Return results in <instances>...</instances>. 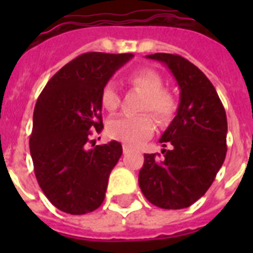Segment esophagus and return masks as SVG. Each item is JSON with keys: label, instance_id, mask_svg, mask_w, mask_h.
I'll use <instances>...</instances> for the list:
<instances>
[{"label": "esophagus", "instance_id": "1", "mask_svg": "<svg viewBox=\"0 0 253 253\" xmlns=\"http://www.w3.org/2000/svg\"><path fill=\"white\" fill-rule=\"evenodd\" d=\"M123 154H128V152H130L131 151V148L128 146H126V144H123Z\"/></svg>", "mask_w": 253, "mask_h": 253}]
</instances>
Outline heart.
Segmentation results:
<instances>
[{
  "label": "heart",
  "instance_id": "b5f03b06",
  "mask_svg": "<svg viewBox=\"0 0 253 253\" xmlns=\"http://www.w3.org/2000/svg\"><path fill=\"white\" fill-rule=\"evenodd\" d=\"M131 86L144 94L140 111L152 113L159 123L169 122L177 110L174 95L164 87V80L156 71L142 68L128 76ZM121 97L113 83H107L101 90V103L107 111L118 109ZM155 131L154 118L147 113L139 115H122L113 118L107 123V134L110 138L126 143L128 146H138L148 139Z\"/></svg>",
  "mask_w": 253,
  "mask_h": 253
}]
</instances>
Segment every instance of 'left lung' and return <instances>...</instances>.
<instances>
[{"mask_svg": "<svg viewBox=\"0 0 253 253\" xmlns=\"http://www.w3.org/2000/svg\"><path fill=\"white\" fill-rule=\"evenodd\" d=\"M180 87L177 114L159 142L163 158L144 155L139 186L151 204L162 209L189 208L211 186L227 152V118L215 87L204 72L180 55L154 53Z\"/></svg>", "mask_w": 253, "mask_h": 253, "instance_id": "obj_1", "label": "left lung"}]
</instances>
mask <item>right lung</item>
<instances>
[{
    "mask_svg": "<svg viewBox=\"0 0 253 253\" xmlns=\"http://www.w3.org/2000/svg\"><path fill=\"white\" fill-rule=\"evenodd\" d=\"M132 53H83L51 77L35 105L30 152L38 184L49 202L72 215L102 205L121 143L89 147L102 130L101 90ZM96 130H94V128Z\"/></svg>",
    "mask_w": 253,
    "mask_h": 253,
    "instance_id": "1",
    "label": "right lung"
}]
</instances>
